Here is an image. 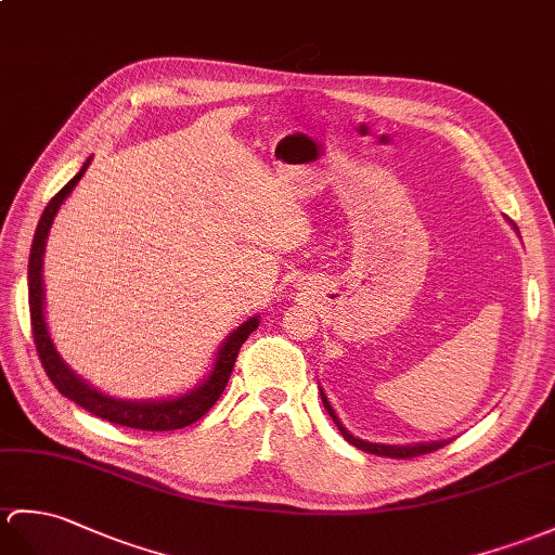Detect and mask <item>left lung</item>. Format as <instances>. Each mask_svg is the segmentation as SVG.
Instances as JSON below:
<instances>
[{
    "mask_svg": "<svg viewBox=\"0 0 555 555\" xmlns=\"http://www.w3.org/2000/svg\"><path fill=\"white\" fill-rule=\"evenodd\" d=\"M513 224V222H511ZM515 229V227H513ZM321 392V402H324L328 416L333 418V423L338 425V430L343 433V437L350 444H354L357 449H362V452H369V454H376V456H390V459H414V456H421V454H430L435 452V449H442L449 440H430V442H411V444H383V442H369V440H362V437H354L350 430L345 428L343 421L338 418L336 409L331 406L326 392L319 388Z\"/></svg>",
    "mask_w": 555,
    "mask_h": 555,
    "instance_id": "8db88e82",
    "label": "left lung"
}]
</instances>
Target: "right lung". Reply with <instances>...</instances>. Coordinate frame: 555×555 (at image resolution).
<instances>
[{"mask_svg":"<svg viewBox=\"0 0 555 555\" xmlns=\"http://www.w3.org/2000/svg\"><path fill=\"white\" fill-rule=\"evenodd\" d=\"M89 163H92V156L82 163L80 172H77L70 182L49 201V205L40 217V224H37V229H35L30 262H28V298H30V321H33V336H35V345H37V354H40L47 376L51 378V383L56 385V390L63 397H68L70 402H75L77 406L87 409L89 414H94L103 421H111L115 425H125V428H137V430L186 428V425L196 423L201 416L208 414L210 406L219 399V395L224 392L241 345L246 343V338L257 326H260V314L246 319L236 331L229 333V336L222 340V345H219L208 376L182 395L160 397V399H120V397H113V395L96 390L92 383H87L80 376V373H75L66 364V359H63L61 352L56 350V345H54V340H51V333L47 326L42 264H44L47 236H49L51 224H54V217L61 210L63 201L70 196V191L77 186V182H80L82 175L87 172Z\"/></svg>","mask_w":555,"mask_h":555,"instance_id":"1","label":"right lung"}]
</instances>
